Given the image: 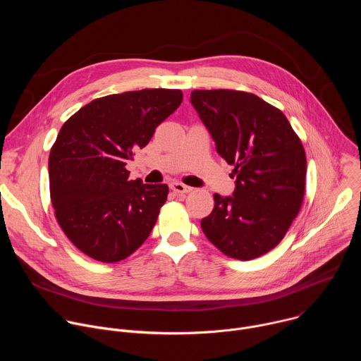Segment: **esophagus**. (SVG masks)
<instances>
[{"label":"esophagus","mask_w":361,"mask_h":361,"mask_svg":"<svg viewBox=\"0 0 361 361\" xmlns=\"http://www.w3.org/2000/svg\"><path fill=\"white\" fill-rule=\"evenodd\" d=\"M170 187H171V190H173L174 192L181 194V195H184V194H187V192L191 191V187H187V185H184V184H181V183H177V181L171 183Z\"/></svg>","instance_id":"1"}]
</instances>
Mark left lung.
<instances>
[{"label": "left lung", "mask_w": 361, "mask_h": 361, "mask_svg": "<svg viewBox=\"0 0 361 361\" xmlns=\"http://www.w3.org/2000/svg\"><path fill=\"white\" fill-rule=\"evenodd\" d=\"M191 104L233 166V197L214 194L202 233L235 260L273 250L297 217L305 192L307 160L286 116L260 97L237 90H194Z\"/></svg>", "instance_id": "1"}]
</instances>
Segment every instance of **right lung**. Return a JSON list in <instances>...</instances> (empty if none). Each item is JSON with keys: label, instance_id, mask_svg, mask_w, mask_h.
<instances>
[{"label": "right lung", "instance_id": "obj_1", "mask_svg": "<svg viewBox=\"0 0 361 361\" xmlns=\"http://www.w3.org/2000/svg\"><path fill=\"white\" fill-rule=\"evenodd\" d=\"M181 101V90L169 88L111 94L61 127L48 159L51 202L64 234L91 259L121 262L149 235L169 185L130 180L126 166Z\"/></svg>", "mask_w": 361, "mask_h": 361}]
</instances>
